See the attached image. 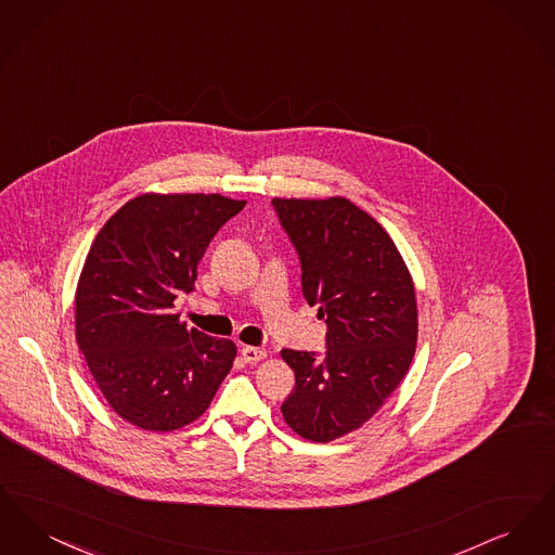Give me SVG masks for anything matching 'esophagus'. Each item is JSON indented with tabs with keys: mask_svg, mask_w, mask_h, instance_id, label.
<instances>
[{
	"mask_svg": "<svg viewBox=\"0 0 555 555\" xmlns=\"http://www.w3.org/2000/svg\"><path fill=\"white\" fill-rule=\"evenodd\" d=\"M241 356H243V360H245L247 364H256V362L264 360L266 351L262 349V347H251V345H245V347H241Z\"/></svg>",
	"mask_w": 555,
	"mask_h": 555,
	"instance_id": "34e87169",
	"label": "esophagus"
}]
</instances>
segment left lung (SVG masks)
Here are the masks:
<instances>
[{
	"label": "left lung",
	"mask_w": 555,
	"mask_h": 555,
	"mask_svg": "<svg viewBox=\"0 0 555 555\" xmlns=\"http://www.w3.org/2000/svg\"><path fill=\"white\" fill-rule=\"evenodd\" d=\"M299 254L301 291L324 318L326 351L283 349L295 387L281 405L299 437L328 443L385 405L412 364L418 306L412 274L389 233L345 197H274Z\"/></svg>",
	"instance_id": "left-lung-1"
}]
</instances>
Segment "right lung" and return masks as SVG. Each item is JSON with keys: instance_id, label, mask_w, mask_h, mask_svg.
Returning <instances> with one entry per match:
<instances>
[{"instance_id": "add662e5", "label": "right lung", "mask_w": 555, "mask_h": 555, "mask_svg": "<svg viewBox=\"0 0 555 555\" xmlns=\"http://www.w3.org/2000/svg\"><path fill=\"white\" fill-rule=\"evenodd\" d=\"M243 208L220 193H143L93 238L75 293V337L122 421L154 433L183 428L233 369L237 345L186 328L172 308L195 289L211 237Z\"/></svg>"}]
</instances>
